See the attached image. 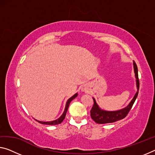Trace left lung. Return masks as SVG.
Segmentation results:
<instances>
[{
    "label": "left lung",
    "instance_id": "obj_1",
    "mask_svg": "<svg viewBox=\"0 0 155 155\" xmlns=\"http://www.w3.org/2000/svg\"><path fill=\"white\" fill-rule=\"evenodd\" d=\"M133 65H134V71L135 73V78H136V82H137V91L134 95L133 99L131 101L130 104L126 107L123 108L122 109L117 111H105L103 109H101L99 107L96 103V100L94 97V105L92 107V109H91V118L94 120L95 122L98 123V124H105V123H111L116 122L121 119L124 118L127 115L130 109H132L133 104H134V102L137 99L138 94H139V76H138V68L137 64H136L135 61L133 62Z\"/></svg>",
    "mask_w": 155,
    "mask_h": 155
}]
</instances>
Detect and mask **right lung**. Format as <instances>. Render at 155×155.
<instances>
[{
  "label": "right lung",
  "instance_id": "1",
  "mask_svg": "<svg viewBox=\"0 0 155 155\" xmlns=\"http://www.w3.org/2000/svg\"><path fill=\"white\" fill-rule=\"evenodd\" d=\"M78 93L77 94H75V95H73L72 97H71L68 100L67 102H66V107H65V109H64V113L62 114V115H61L60 117H59L58 119H57V120H54L53 121H48V122H44V121H39V120H36L38 123H41V124H44V125H58V124H60V123L62 122L64 120V119L65 118V116H66V112H67V110H68V106H69V104L71 103V102L73 101V99L75 98L76 97L78 96Z\"/></svg>",
  "mask_w": 155,
  "mask_h": 155
}]
</instances>
